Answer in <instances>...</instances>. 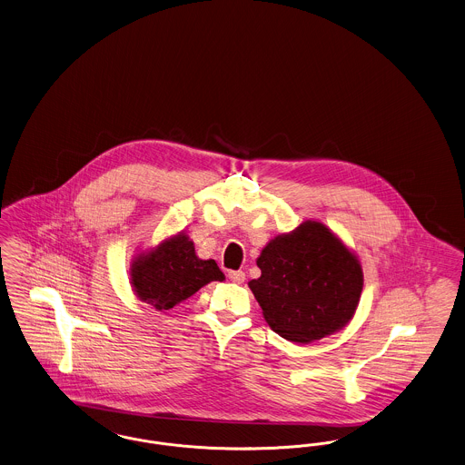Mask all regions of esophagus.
<instances>
[{"label":"esophagus","instance_id":"esophagus-1","mask_svg":"<svg viewBox=\"0 0 465 465\" xmlns=\"http://www.w3.org/2000/svg\"><path fill=\"white\" fill-rule=\"evenodd\" d=\"M229 280L232 282V283L242 284L244 280H246V274L242 272V271H229Z\"/></svg>","mask_w":465,"mask_h":465}]
</instances>
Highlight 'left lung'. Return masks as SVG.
Listing matches in <instances>:
<instances>
[{"label":"left lung","instance_id":"obj_1","mask_svg":"<svg viewBox=\"0 0 465 465\" xmlns=\"http://www.w3.org/2000/svg\"><path fill=\"white\" fill-rule=\"evenodd\" d=\"M248 286L272 331L292 342H312L342 330L363 290L361 263L326 225L301 223L267 242Z\"/></svg>","mask_w":465,"mask_h":465}]
</instances>
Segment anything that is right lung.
Instances as JSON below:
<instances>
[{
    "label": "right lung",
    "instance_id": "1",
    "mask_svg": "<svg viewBox=\"0 0 465 465\" xmlns=\"http://www.w3.org/2000/svg\"><path fill=\"white\" fill-rule=\"evenodd\" d=\"M130 276L137 297L158 311L172 309L210 282H223L217 262L198 259L194 244L185 234H177L156 250L139 255L132 263Z\"/></svg>",
    "mask_w": 465,
    "mask_h": 465
}]
</instances>
